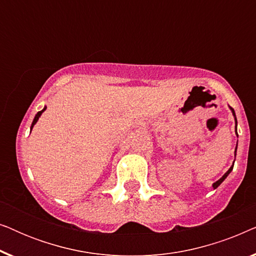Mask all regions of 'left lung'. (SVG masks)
<instances>
[{
    "label": "left lung",
    "mask_w": 256,
    "mask_h": 256,
    "mask_svg": "<svg viewBox=\"0 0 256 256\" xmlns=\"http://www.w3.org/2000/svg\"><path fill=\"white\" fill-rule=\"evenodd\" d=\"M230 112H232V114H233V116H234V121H236V134L238 135V132H236V126H238V121H236V112H234V110H233L232 107H230ZM236 148H238V144H236V150H234V156H236ZM233 166H234V162H233L232 166H230V169L227 170V172H225V174H224V176H222V178H220V180H216V183H213V184H212V188H218L219 185L222 184V182L226 180L227 176H228V174H230V171L233 170Z\"/></svg>",
    "instance_id": "8db88e82"
}]
</instances>
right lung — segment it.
Listing matches in <instances>:
<instances>
[{"label": "right lung", "mask_w": 256, "mask_h": 256, "mask_svg": "<svg viewBox=\"0 0 256 256\" xmlns=\"http://www.w3.org/2000/svg\"><path fill=\"white\" fill-rule=\"evenodd\" d=\"M45 110H46V106H44V108H43V110H42L40 112H38V113L36 114V116H34V121H32V124H31V127H30V130H32V128H34V124H37V121H38V118H40V115L42 114H43V112Z\"/></svg>", "instance_id": "right-lung-1"}]
</instances>
